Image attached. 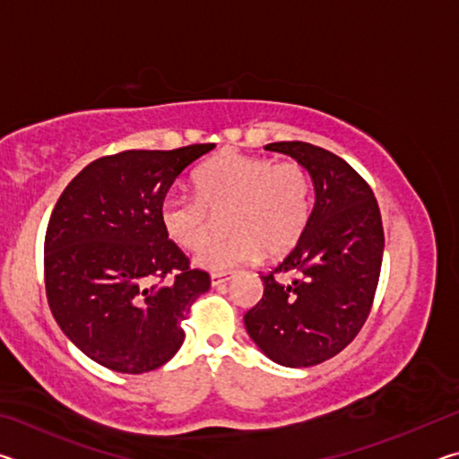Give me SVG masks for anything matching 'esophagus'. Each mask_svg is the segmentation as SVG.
<instances>
[{
	"label": "esophagus",
	"mask_w": 459,
	"mask_h": 459,
	"mask_svg": "<svg viewBox=\"0 0 459 459\" xmlns=\"http://www.w3.org/2000/svg\"><path fill=\"white\" fill-rule=\"evenodd\" d=\"M229 273H212L211 275V283L212 285H221V283H227L229 281Z\"/></svg>",
	"instance_id": "obj_1"
}]
</instances>
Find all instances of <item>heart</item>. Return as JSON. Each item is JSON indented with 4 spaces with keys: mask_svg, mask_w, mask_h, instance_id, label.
Here are the masks:
<instances>
[{
    "mask_svg": "<svg viewBox=\"0 0 459 459\" xmlns=\"http://www.w3.org/2000/svg\"><path fill=\"white\" fill-rule=\"evenodd\" d=\"M194 196L168 194L160 221L168 237L188 251L204 247L225 221L231 235L202 248L196 265L227 271L263 255L279 257L299 243L309 224L314 182L298 161L222 153L194 174Z\"/></svg>",
    "mask_w": 459,
    "mask_h": 459,
    "instance_id": "1",
    "label": "heart"
}]
</instances>
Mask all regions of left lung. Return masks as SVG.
Segmentation results:
<instances>
[{"instance_id": "left-lung-1", "label": "left lung", "mask_w": 459, "mask_h": 459, "mask_svg": "<svg viewBox=\"0 0 459 459\" xmlns=\"http://www.w3.org/2000/svg\"><path fill=\"white\" fill-rule=\"evenodd\" d=\"M265 150L307 169L316 202L299 243L261 275L265 290L245 314V328L273 362L314 367L344 351L367 322L383 263V221L370 186L338 155L306 142Z\"/></svg>"}]
</instances>
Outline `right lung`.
Segmentation results:
<instances>
[{"label": "right lung", "mask_w": 459, "mask_h": 459, "mask_svg": "<svg viewBox=\"0 0 459 459\" xmlns=\"http://www.w3.org/2000/svg\"><path fill=\"white\" fill-rule=\"evenodd\" d=\"M212 147L105 155L60 194L44 238L46 298L66 338L100 367L142 375L180 351L182 322L211 277L168 238L160 204Z\"/></svg>", "instance_id": "1"}]
</instances>
